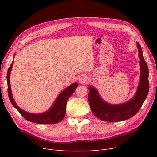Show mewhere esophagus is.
I'll list each match as a JSON object with an SVG mask.
<instances>
[{
	"label": "esophagus",
	"instance_id": "34e87169",
	"mask_svg": "<svg viewBox=\"0 0 157 157\" xmlns=\"http://www.w3.org/2000/svg\"><path fill=\"white\" fill-rule=\"evenodd\" d=\"M79 81H80L81 82H84L86 81V78H84V77H80L79 78Z\"/></svg>",
	"mask_w": 157,
	"mask_h": 157
}]
</instances>
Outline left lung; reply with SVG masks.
Returning a JSON list of instances; mask_svg holds the SVG:
<instances>
[{
	"instance_id": "obj_1",
	"label": "left lung",
	"mask_w": 157,
	"mask_h": 157,
	"mask_svg": "<svg viewBox=\"0 0 157 157\" xmlns=\"http://www.w3.org/2000/svg\"><path fill=\"white\" fill-rule=\"evenodd\" d=\"M136 44L140 60V79L134 97L126 103L113 105L104 101L96 88L92 86L88 87V101L90 108L99 119L107 122L127 120L138 112L145 100L149 89V69L144 58L141 46L137 42Z\"/></svg>"
}]
</instances>
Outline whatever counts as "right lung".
<instances>
[{
  "label": "right lung",
  "mask_w": 157,
  "mask_h": 157,
  "mask_svg": "<svg viewBox=\"0 0 157 157\" xmlns=\"http://www.w3.org/2000/svg\"><path fill=\"white\" fill-rule=\"evenodd\" d=\"M13 61H12L10 67L8 69L7 73V83H8V94L9 99L12 105L20 113L21 115L28 121L31 122L38 123L41 124H56L60 122L65 117L66 112V104H67L69 98L75 91L76 88L78 86L77 82L71 84L69 86L64 89L61 94L56 98L55 102L48 111L39 114L30 113L23 110L19 107L13 98L11 86L10 83V76L12 68Z\"/></svg>",
  "instance_id": "obj_1"
}]
</instances>
